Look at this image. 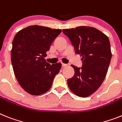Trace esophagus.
Here are the masks:
<instances>
[{
    "mask_svg": "<svg viewBox=\"0 0 122 122\" xmlns=\"http://www.w3.org/2000/svg\"><path fill=\"white\" fill-rule=\"evenodd\" d=\"M62 66H63V67H66V66H67V64H64V63H62Z\"/></svg>",
    "mask_w": 122,
    "mask_h": 122,
    "instance_id": "34e87169",
    "label": "esophagus"
}]
</instances>
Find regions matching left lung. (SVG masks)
Wrapping results in <instances>:
<instances>
[{
	"label": "left lung",
	"mask_w": 122,
	"mask_h": 122,
	"mask_svg": "<svg viewBox=\"0 0 122 122\" xmlns=\"http://www.w3.org/2000/svg\"><path fill=\"white\" fill-rule=\"evenodd\" d=\"M63 33L82 61L81 67L71 65L75 73L67 79V84L76 95L86 97L99 89L106 76L112 58L110 41L104 33L89 26L64 29Z\"/></svg>",
	"instance_id": "8db88e82"
}]
</instances>
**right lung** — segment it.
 <instances>
[{
  "mask_svg": "<svg viewBox=\"0 0 122 122\" xmlns=\"http://www.w3.org/2000/svg\"><path fill=\"white\" fill-rule=\"evenodd\" d=\"M61 32L59 29L33 25L15 35L11 51L12 64L18 83L26 92L38 96L51 87L61 64L51 65L45 58Z\"/></svg>",
  "mask_w": 122,
  "mask_h": 122,
  "instance_id": "right-lung-1",
  "label": "right lung"
}]
</instances>
